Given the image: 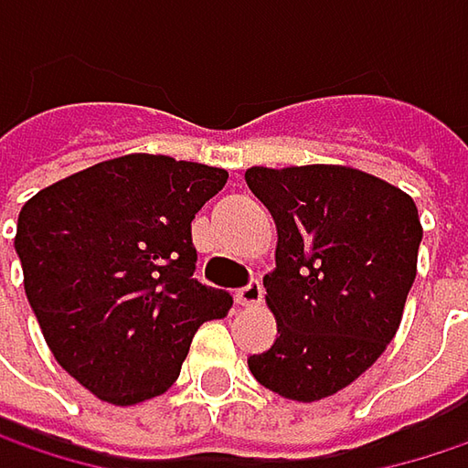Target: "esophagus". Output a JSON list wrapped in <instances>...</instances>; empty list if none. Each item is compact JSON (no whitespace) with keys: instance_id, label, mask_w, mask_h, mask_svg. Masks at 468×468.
Returning a JSON list of instances; mask_svg holds the SVG:
<instances>
[{"instance_id":"1","label":"esophagus","mask_w":468,"mask_h":468,"mask_svg":"<svg viewBox=\"0 0 468 468\" xmlns=\"http://www.w3.org/2000/svg\"><path fill=\"white\" fill-rule=\"evenodd\" d=\"M235 301H238L240 306H257V303L262 301V284H260V279H251L246 287H240V290L235 292Z\"/></svg>"}]
</instances>
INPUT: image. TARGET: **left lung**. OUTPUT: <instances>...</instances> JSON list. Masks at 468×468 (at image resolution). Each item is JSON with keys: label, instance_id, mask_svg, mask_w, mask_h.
<instances>
[{"label": "left lung", "instance_id": "1", "mask_svg": "<svg viewBox=\"0 0 468 468\" xmlns=\"http://www.w3.org/2000/svg\"><path fill=\"white\" fill-rule=\"evenodd\" d=\"M246 184L279 233L276 268L262 279L279 335L249 371L312 404L352 385L393 341L418 273V206L344 165L249 167Z\"/></svg>", "mask_w": 468, "mask_h": 468}]
</instances>
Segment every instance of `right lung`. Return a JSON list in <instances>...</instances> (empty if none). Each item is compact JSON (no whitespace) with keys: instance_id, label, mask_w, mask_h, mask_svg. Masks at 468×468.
<instances>
[{"instance_id":"right-lung-1","label":"right lung","mask_w":468,"mask_h":468,"mask_svg":"<svg viewBox=\"0 0 468 468\" xmlns=\"http://www.w3.org/2000/svg\"><path fill=\"white\" fill-rule=\"evenodd\" d=\"M228 170L127 154L40 189L18 214L24 290L58 366L133 407L181 374L195 330L233 298L195 279V214Z\"/></svg>"}]
</instances>
